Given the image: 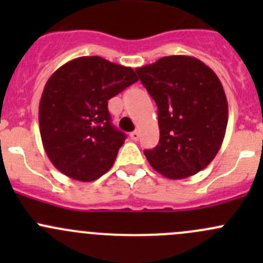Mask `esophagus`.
Instances as JSON below:
<instances>
[{"mask_svg": "<svg viewBox=\"0 0 263 263\" xmlns=\"http://www.w3.org/2000/svg\"><path fill=\"white\" fill-rule=\"evenodd\" d=\"M129 137H131L134 141H137V140H139V137H140V132L139 131L131 132V134H129Z\"/></svg>", "mask_w": 263, "mask_h": 263, "instance_id": "1", "label": "esophagus"}]
</instances>
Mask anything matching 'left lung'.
Listing matches in <instances>:
<instances>
[{"label": "left lung", "instance_id": "1", "mask_svg": "<svg viewBox=\"0 0 263 263\" xmlns=\"http://www.w3.org/2000/svg\"><path fill=\"white\" fill-rule=\"evenodd\" d=\"M136 72L158 105L159 144L145 150L150 165L169 179L205 169L220 150L228 102L216 73L190 55H168Z\"/></svg>", "mask_w": 263, "mask_h": 263}]
</instances>
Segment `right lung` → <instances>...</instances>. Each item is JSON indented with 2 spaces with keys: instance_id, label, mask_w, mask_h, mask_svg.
Segmentation results:
<instances>
[{
  "instance_id": "add662e5",
  "label": "right lung",
  "mask_w": 263,
  "mask_h": 263,
  "mask_svg": "<svg viewBox=\"0 0 263 263\" xmlns=\"http://www.w3.org/2000/svg\"><path fill=\"white\" fill-rule=\"evenodd\" d=\"M137 80L131 67L98 55L75 58L50 76L39 103V129L61 173L91 182L112 168L126 135L112 124L108 100Z\"/></svg>"
}]
</instances>
